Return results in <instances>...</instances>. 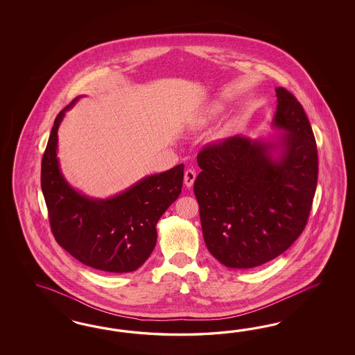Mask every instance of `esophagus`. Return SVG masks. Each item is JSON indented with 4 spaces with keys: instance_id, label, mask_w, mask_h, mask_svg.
<instances>
[{
    "instance_id": "1",
    "label": "esophagus",
    "mask_w": 355,
    "mask_h": 355,
    "mask_svg": "<svg viewBox=\"0 0 355 355\" xmlns=\"http://www.w3.org/2000/svg\"><path fill=\"white\" fill-rule=\"evenodd\" d=\"M195 178H196V173L193 172V169H187L184 172V178H183V182L186 187H191L193 182H195Z\"/></svg>"
}]
</instances>
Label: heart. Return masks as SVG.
Segmentation results:
<instances>
[{
	"instance_id": "obj_1",
	"label": "heart",
	"mask_w": 355,
	"mask_h": 355,
	"mask_svg": "<svg viewBox=\"0 0 355 355\" xmlns=\"http://www.w3.org/2000/svg\"><path fill=\"white\" fill-rule=\"evenodd\" d=\"M223 110H224L223 104L218 103V101H214V103L205 105L202 110H199V113L195 116L193 123H195L196 126H205L207 123H209L211 121H214L216 117H218V116L223 113ZM227 132H229V128L220 130V131H218V137L223 138V137H225Z\"/></svg>"
}]
</instances>
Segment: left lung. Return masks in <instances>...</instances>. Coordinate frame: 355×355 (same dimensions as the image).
<instances>
[{"label": "left lung", "mask_w": 355, "mask_h": 355, "mask_svg": "<svg viewBox=\"0 0 355 355\" xmlns=\"http://www.w3.org/2000/svg\"><path fill=\"white\" fill-rule=\"evenodd\" d=\"M268 139L245 135L205 146L193 183L205 246L227 268H255L286 251L307 224L318 148L301 103L276 88Z\"/></svg>", "instance_id": "8db88e82"}]
</instances>
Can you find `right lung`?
I'll return each instance as SVG.
<instances>
[{
    "label": "right lung",
    "mask_w": 355,
    "mask_h": 355,
    "mask_svg": "<svg viewBox=\"0 0 355 355\" xmlns=\"http://www.w3.org/2000/svg\"><path fill=\"white\" fill-rule=\"evenodd\" d=\"M78 98L54 119L42 162V190L51 227L57 243L88 267L110 273L132 272L156 246V224L182 191L184 165L144 177L107 199L76 191L60 168L57 132Z\"/></svg>",
    "instance_id": "obj_1"
}]
</instances>
